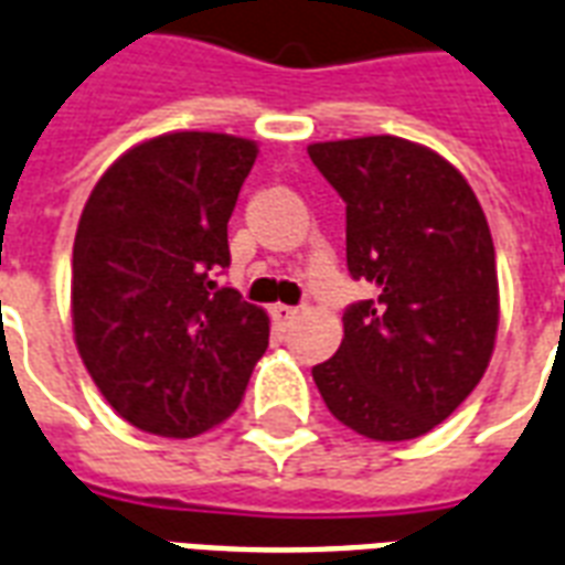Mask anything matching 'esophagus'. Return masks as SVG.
I'll use <instances>...</instances> for the list:
<instances>
[{"label": "esophagus", "instance_id": "34e87169", "mask_svg": "<svg viewBox=\"0 0 565 565\" xmlns=\"http://www.w3.org/2000/svg\"><path fill=\"white\" fill-rule=\"evenodd\" d=\"M296 317H299V308H292V305H273V320L278 326H290Z\"/></svg>", "mask_w": 565, "mask_h": 565}]
</instances>
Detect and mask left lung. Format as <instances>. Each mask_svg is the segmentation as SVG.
Segmentation results:
<instances>
[{
	"instance_id": "obj_1",
	"label": "left lung",
	"mask_w": 565,
	"mask_h": 565,
	"mask_svg": "<svg viewBox=\"0 0 565 565\" xmlns=\"http://www.w3.org/2000/svg\"><path fill=\"white\" fill-rule=\"evenodd\" d=\"M308 153L347 201L350 275L376 287L347 308L340 350L313 382L359 436H426L492 359L501 305L483 206L445 157L397 136L317 141Z\"/></svg>"
}]
</instances>
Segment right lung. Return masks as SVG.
I'll return each mask as SVG.
<instances>
[{"label":"right lung","instance_id":"add662e5","mask_svg":"<svg viewBox=\"0 0 565 565\" xmlns=\"http://www.w3.org/2000/svg\"><path fill=\"white\" fill-rule=\"evenodd\" d=\"M257 145L166 132L115 159L73 239V334L94 385L132 426L192 438L222 424L269 347V317L215 275Z\"/></svg>","mask_w":565,"mask_h":565}]
</instances>
